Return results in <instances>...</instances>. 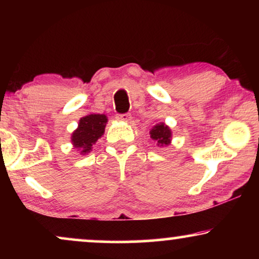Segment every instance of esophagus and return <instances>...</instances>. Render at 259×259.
Wrapping results in <instances>:
<instances>
[{
	"label": "esophagus",
	"instance_id": "obj_1",
	"mask_svg": "<svg viewBox=\"0 0 259 259\" xmlns=\"http://www.w3.org/2000/svg\"><path fill=\"white\" fill-rule=\"evenodd\" d=\"M116 120L120 122H128L131 120L130 114H118L116 115Z\"/></svg>",
	"mask_w": 259,
	"mask_h": 259
}]
</instances>
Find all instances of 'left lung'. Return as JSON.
<instances>
[{
  "instance_id": "1",
  "label": "left lung",
  "mask_w": 259,
  "mask_h": 259,
  "mask_svg": "<svg viewBox=\"0 0 259 259\" xmlns=\"http://www.w3.org/2000/svg\"><path fill=\"white\" fill-rule=\"evenodd\" d=\"M151 139L154 140L159 147L168 146L172 141V131L164 122H159L150 131Z\"/></svg>"
}]
</instances>
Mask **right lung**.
<instances>
[{"mask_svg":"<svg viewBox=\"0 0 259 259\" xmlns=\"http://www.w3.org/2000/svg\"><path fill=\"white\" fill-rule=\"evenodd\" d=\"M107 121L108 119L105 114L92 113L82 116L77 123V128L70 137L73 147L76 148L81 155L90 153L93 145L104 136Z\"/></svg>","mask_w":259,"mask_h":259,"instance_id":"1","label":"right lung"}]
</instances>
